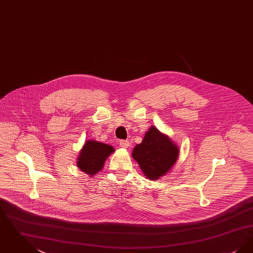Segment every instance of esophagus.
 Returning <instances> with one entry per match:
<instances>
[{"label":"esophagus","instance_id":"1","mask_svg":"<svg viewBox=\"0 0 253 253\" xmlns=\"http://www.w3.org/2000/svg\"><path fill=\"white\" fill-rule=\"evenodd\" d=\"M120 146H121V148H123V149H126V148H128L130 145H129V141H128V140H121Z\"/></svg>","mask_w":253,"mask_h":253}]
</instances>
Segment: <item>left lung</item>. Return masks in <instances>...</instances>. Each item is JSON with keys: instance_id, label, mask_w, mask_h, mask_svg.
Masks as SVG:
<instances>
[{"instance_id": "8db88e82", "label": "left lung", "mask_w": 253, "mask_h": 253, "mask_svg": "<svg viewBox=\"0 0 253 253\" xmlns=\"http://www.w3.org/2000/svg\"><path fill=\"white\" fill-rule=\"evenodd\" d=\"M178 155L179 147L155 126H151L142 142L135 145L132 153L145 176L151 180L160 179L169 172Z\"/></svg>"}]
</instances>
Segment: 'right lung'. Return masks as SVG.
<instances>
[{
    "label": "right lung",
    "instance_id": "obj_1",
    "mask_svg": "<svg viewBox=\"0 0 253 253\" xmlns=\"http://www.w3.org/2000/svg\"><path fill=\"white\" fill-rule=\"evenodd\" d=\"M114 152L115 149L111 145L94 139L85 140L77 157V166L90 177H93L103 169L105 161Z\"/></svg>",
    "mask_w": 253,
    "mask_h": 253
}]
</instances>
